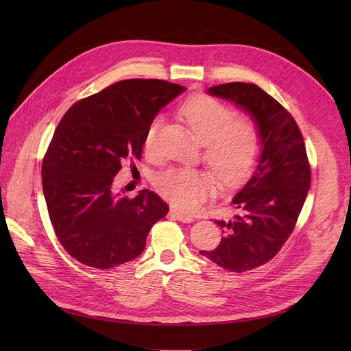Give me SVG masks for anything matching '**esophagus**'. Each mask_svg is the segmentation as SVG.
Instances as JSON below:
<instances>
[{"label":"esophagus","instance_id":"obj_1","mask_svg":"<svg viewBox=\"0 0 351 351\" xmlns=\"http://www.w3.org/2000/svg\"><path fill=\"white\" fill-rule=\"evenodd\" d=\"M171 216H173L176 220H179V222H182V223H192L195 220L193 216L185 215V213H182L179 210H171Z\"/></svg>","mask_w":351,"mask_h":351}]
</instances>
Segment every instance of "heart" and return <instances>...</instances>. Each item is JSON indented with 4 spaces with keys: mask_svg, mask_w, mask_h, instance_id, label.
Returning <instances> with one entry per match:
<instances>
[{
    "mask_svg": "<svg viewBox=\"0 0 351 351\" xmlns=\"http://www.w3.org/2000/svg\"><path fill=\"white\" fill-rule=\"evenodd\" d=\"M182 115L205 146V159L216 178L233 185L253 168L259 155L261 138L256 125L246 118H234L232 108L209 95H195L182 106ZM160 118L147 126L143 146L152 155ZM208 172L192 168H172L156 178V188L163 197L183 210H195L212 192Z\"/></svg>",
    "mask_w": 351,
    "mask_h": 351,
    "instance_id": "b5f03b06",
    "label": "heart"
}]
</instances>
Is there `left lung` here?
Masks as SVG:
<instances>
[{
	"label": "left lung",
	"mask_w": 351,
	"mask_h": 351,
	"mask_svg": "<svg viewBox=\"0 0 351 351\" xmlns=\"http://www.w3.org/2000/svg\"><path fill=\"white\" fill-rule=\"evenodd\" d=\"M208 94L242 108L261 138L252 176L232 199L233 217L216 220L222 241L213 250H200L220 267L242 273L267 263L287 241L310 188V166L296 121L262 88L229 82Z\"/></svg>",
	"instance_id": "1"
}]
</instances>
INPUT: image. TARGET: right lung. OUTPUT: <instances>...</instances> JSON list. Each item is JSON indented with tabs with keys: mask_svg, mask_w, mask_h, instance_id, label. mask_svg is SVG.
Masks as SVG:
<instances>
[{
	"mask_svg": "<svg viewBox=\"0 0 351 351\" xmlns=\"http://www.w3.org/2000/svg\"><path fill=\"white\" fill-rule=\"evenodd\" d=\"M185 86L125 80L73 104L55 129L43 162L48 215L64 249L80 263L110 269L138 257L169 206L155 193L128 197L114 179L141 158L147 126Z\"/></svg>",
	"mask_w": 351,
	"mask_h": 351,
	"instance_id": "1",
	"label": "right lung"
}]
</instances>
